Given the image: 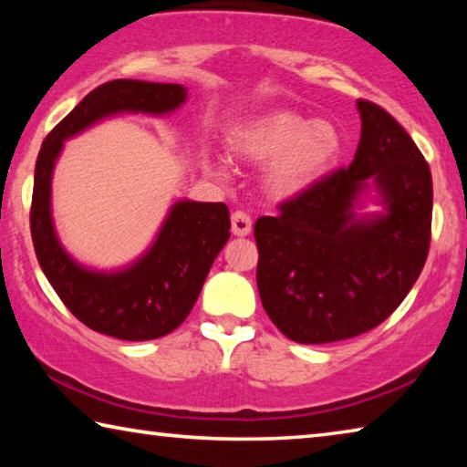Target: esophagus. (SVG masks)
<instances>
[{"label":"esophagus","mask_w":467,"mask_h":467,"mask_svg":"<svg viewBox=\"0 0 467 467\" xmlns=\"http://www.w3.org/2000/svg\"><path fill=\"white\" fill-rule=\"evenodd\" d=\"M231 223H233V234L236 236L251 234V218L244 214V212H234L231 216Z\"/></svg>","instance_id":"obj_1"}]
</instances>
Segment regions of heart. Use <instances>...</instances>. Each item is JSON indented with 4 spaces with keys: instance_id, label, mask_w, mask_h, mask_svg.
<instances>
[{
    "instance_id": "obj_1",
    "label": "heart",
    "mask_w": 467,
    "mask_h": 467,
    "mask_svg": "<svg viewBox=\"0 0 467 467\" xmlns=\"http://www.w3.org/2000/svg\"><path fill=\"white\" fill-rule=\"evenodd\" d=\"M228 152L241 162L267 164L265 192L274 200H290L305 193L327 175L342 152V136L334 123L295 113L270 110L243 121L228 131ZM205 171L216 179L226 177V167L214 158H205Z\"/></svg>"
}]
</instances>
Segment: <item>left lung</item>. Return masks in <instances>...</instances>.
Returning <instances> with one entry per match:
<instances>
[{
	"label": "left lung",
	"mask_w": 467,
	"mask_h": 467,
	"mask_svg": "<svg viewBox=\"0 0 467 467\" xmlns=\"http://www.w3.org/2000/svg\"><path fill=\"white\" fill-rule=\"evenodd\" d=\"M357 107L362 128L350 167L255 223L259 296L274 326L298 344L377 327L412 290L429 255V164L385 109L368 100ZM370 186L384 212L358 215Z\"/></svg>",
	"instance_id": "1"
}]
</instances>
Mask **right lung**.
<instances>
[{
  "instance_id": "1",
  "label": "right lung",
  "mask_w": 467,
  "mask_h": 467,
  "mask_svg": "<svg viewBox=\"0 0 467 467\" xmlns=\"http://www.w3.org/2000/svg\"><path fill=\"white\" fill-rule=\"evenodd\" d=\"M187 100L181 84L113 80L86 94L49 136L35 167L30 233L47 280L84 326L110 337L144 342L171 334L193 309L212 264L231 236L224 203L179 200L171 205L154 243L128 267L90 270L63 249L51 214V179L63 141L107 117H162Z\"/></svg>"
}]
</instances>
